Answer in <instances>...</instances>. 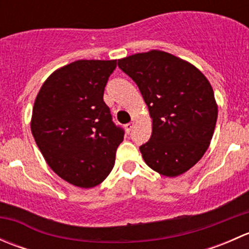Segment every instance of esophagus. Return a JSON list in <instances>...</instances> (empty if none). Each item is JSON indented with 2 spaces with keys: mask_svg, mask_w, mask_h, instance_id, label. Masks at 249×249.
Here are the masks:
<instances>
[{
  "mask_svg": "<svg viewBox=\"0 0 249 249\" xmlns=\"http://www.w3.org/2000/svg\"><path fill=\"white\" fill-rule=\"evenodd\" d=\"M134 126H135L134 123H127V124L125 125V129H126L127 132H130V131H132V129H134Z\"/></svg>",
  "mask_w": 249,
  "mask_h": 249,
  "instance_id": "1",
  "label": "esophagus"
}]
</instances>
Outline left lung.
Here are the masks:
<instances>
[{"instance_id":"obj_1","label":"left lung","mask_w":249,"mask_h":249,"mask_svg":"<svg viewBox=\"0 0 249 249\" xmlns=\"http://www.w3.org/2000/svg\"><path fill=\"white\" fill-rule=\"evenodd\" d=\"M118 66L137 84L152 118V136L140 147L145 164L166 177L187 172L214 132L212 85L194 65L162 50L130 55Z\"/></svg>"}]
</instances>
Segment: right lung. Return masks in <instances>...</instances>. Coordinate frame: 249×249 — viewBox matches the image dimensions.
<instances>
[{"label": "right lung", "mask_w": 249, "mask_h": 249, "mask_svg": "<svg viewBox=\"0 0 249 249\" xmlns=\"http://www.w3.org/2000/svg\"><path fill=\"white\" fill-rule=\"evenodd\" d=\"M117 60H77L53 72L35 100L31 132L50 169L92 188L106 179L124 140L104 101Z\"/></svg>", "instance_id": "right-lung-1"}]
</instances>
